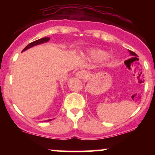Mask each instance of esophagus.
<instances>
[{
    "label": "esophagus",
    "mask_w": 155,
    "mask_h": 155,
    "mask_svg": "<svg viewBox=\"0 0 155 155\" xmlns=\"http://www.w3.org/2000/svg\"><path fill=\"white\" fill-rule=\"evenodd\" d=\"M76 77L79 78V79H83L87 77V72L86 71H84V70L79 71L76 74Z\"/></svg>",
    "instance_id": "34e87169"
}]
</instances>
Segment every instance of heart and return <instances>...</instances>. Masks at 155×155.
<instances>
[{"instance_id": "obj_1", "label": "heart", "mask_w": 155, "mask_h": 155, "mask_svg": "<svg viewBox=\"0 0 155 155\" xmlns=\"http://www.w3.org/2000/svg\"><path fill=\"white\" fill-rule=\"evenodd\" d=\"M90 59L92 60H95V61H97V60H100L104 59L105 58V54L102 51H92L90 52Z\"/></svg>"}]
</instances>
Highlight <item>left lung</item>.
<instances>
[{
    "instance_id": "obj_1",
    "label": "left lung",
    "mask_w": 155,
    "mask_h": 155,
    "mask_svg": "<svg viewBox=\"0 0 155 155\" xmlns=\"http://www.w3.org/2000/svg\"><path fill=\"white\" fill-rule=\"evenodd\" d=\"M129 52H130V55H132V56L134 57L135 58H137L136 57H138V55H137V54H136V53H135V52H133V51H130V50H129ZM124 63H125V62H124Z\"/></svg>"
}]
</instances>
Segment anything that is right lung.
<instances>
[{
	"mask_svg": "<svg viewBox=\"0 0 155 155\" xmlns=\"http://www.w3.org/2000/svg\"><path fill=\"white\" fill-rule=\"evenodd\" d=\"M49 38H48V37H45V38H40V39H38V40H36V41H33V42H31V44H28V46H26L24 48V49H23V50L22 51H25V50H27V49H29V48H31V47H34V46H36V45H38V44H44V43H46V42H47L48 41H49ZM51 120H47L48 122H49V121H51Z\"/></svg>",
	"mask_w": 155,
	"mask_h": 155,
	"instance_id": "add662e5",
	"label": "right lung"
}]
</instances>
